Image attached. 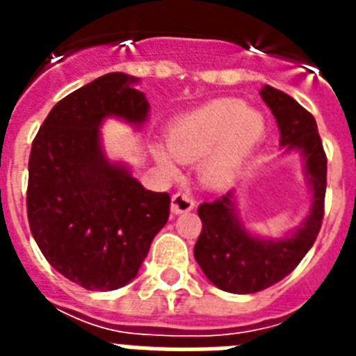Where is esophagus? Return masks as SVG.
Instances as JSON below:
<instances>
[{"mask_svg":"<svg viewBox=\"0 0 356 356\" xmlns=\"http://www.w3.org/2000/svg\"><path fill=\"white\" fill-rule=\"evenodd\" d=\"M194 200L190 195L177 192L172 195V212L173 214H183V212H190L194 209Z\"/></svg>","mask_w":356,"mask_h":356,"instance_id":"1","label":"esophagus"}]
</instances>
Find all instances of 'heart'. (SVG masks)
<instances>
[{
	"label": "heart",
	"mask_w": 356,
	"mask_h": 356,
	"mask_svg": "<svg viewBox=\"0 0 356 356\" xmlns=\"http://www.w3.org/2000/svg\"><path fill=\"white\" fill-rule=\"evenodd\" d=\"M264 133L266 120L257 108H245L238 99H214L175 120L168 145L153 142L151 153L168 173L177 172V159L194 162L203 156L201 179L220 186L236 177Z\"/></svg>",
	"instance_id": "obj_1"
}]
</instances>
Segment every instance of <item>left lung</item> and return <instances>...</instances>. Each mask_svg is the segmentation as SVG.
I'll return each instance as SVG.
<instances>
[{"label": "left lung", "mask_w": 356, "mask_h": 356, "mask_svg": "<svg viewBox=\"0 0 356 356\" xmlns=\"http://www.w3.org/2000/svg\"><path fill=\"white\" fill-rule=\"evenodd\" d=\"M260 96L275 116L282 147L303 155L312 205L303 225L282 238H259L249 233L238 216L234 192L200 205L203 229L194 257L209 281L231 293L260 292L293 271L316 242L325 207L327 156L314 116L273 86L266 85Z\"/></svg>", "instance_id": "obj_1"}]
</instances>
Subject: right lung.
I'll return each instance as SVG.
<instances>
[{
    "mask_svg": "<svg viewBox=\"0 0 356 356\" xmlns=\"http://www.w3.org/2000/svg\"><path fill=\"white\" fill-rule=\"evenodd\" d=\"M136 77L102 75L51 108L33 140L27 218L49 264L86 290L133 281L170 216V194L145 190L102 149L108 116L142 127L149 103Z\"/></svg>",
    "mask_w": 356,
    "mask_h": 356,
    "instance_id": "1",
    "label": "right lung"
}]
</instances>
